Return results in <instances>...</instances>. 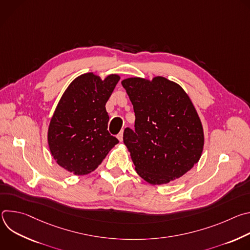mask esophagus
I'll list each match as a JSON object with an SVG mask.
<instances>
[{
    "mask_svg": "<svg viewBox=\"0 0 250 250\" xmlns=\"http://www.w3.org/2000/svg\"><path fill=\"white\" fill-rule=\"evenodd\" d=\"M117 137H118V139H119L121 142L123 141V139H124V129L121 130V132L117 135Z\"/></svg>",
    "mask_w": 250,
    "mask_h": 250,
    "instance_id": "obj_1",
    "label": "esophagus"
}]
</instances>
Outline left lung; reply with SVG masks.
<instances>
[{"label":"left lung","instance_id":"1","mask_svg":"<svg viewBox=\"0 0 250 250\" xmlns=\"http://www.w3.org/2000/svg\"><path fill=\"white\" fill-rule=\"evenodd\" d=\"M135 115L134 130L126 127L124 142L136 173L146 182L161 185L180 178L199 161L204 131L185 91L164 77L152 81H122Z\"/></svg>","mask_w":250,"mask_h":250}]
</instances>
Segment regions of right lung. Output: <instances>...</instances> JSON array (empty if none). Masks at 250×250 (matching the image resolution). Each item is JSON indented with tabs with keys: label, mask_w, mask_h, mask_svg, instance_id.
Returning a JSON list of instances; mask_svg holds the SVG:
<instances>
[{
	"label": "right lung",
	"mask_w": 250,
	"mask_h": 250,
	"mask_svg": "<svg viewBox=\"0 0 250 250\" xmlns=\"http://www.w3.org/2000/svg\"><path fill=\"white\" fill-rule=\"evenodd\" d=\"M120 76L104 80L93 73L77 77L62 95L48 127L50 152L62 168L75 175L94 171L119 144L108 131L105 103Z\"/></svg>",
	"instance_id": "obj_1"
}]
</instances>
